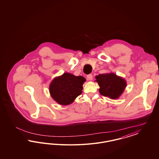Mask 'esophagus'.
<instances>
[{
	"label": "esophagus",
	"mask_w": 159,
	"mask_h": 159,
	"mask_svg": "<svg viewBox=\"0 0 159 159\" xmlns=\"http://www.w3.org/2000/svg\"><path fill=\"white\" fill-rule=\"evenodd\" d=\"M87 79H88V80H92V79H93V76H92V75H88V76H87Z\"/></svg>",
	"instance_id": "esophagus-1"
}]
</instances>
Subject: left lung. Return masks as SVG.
I'll return each instance as SVG.
<instances>
[{"label": "left lung", "mask_w": 159, "mask_h": 159, "mask_svg": "<svg viewBox=\"0 0 159 159\" xmlns=\"http://www.w3.org/2000/svg\"><path fill=\"white\" fill-rule=\"evenodd\" d=\"M95 79L100 94L112 99L119 98L127 86L125 79L114 73L100 74L95 76Z\"/></svg>", "instance_id": "1"}]
</instances>
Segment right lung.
Masks as SVG:
<instances>
[{"label": "right lung", "mask_w": 159, "mask_h": 159, "mask_svg": "<svg viewBox=\"0 0 159 159\" xmlns=\"http://www.w3.org/2000/svg\"><path fill=\"white\" fill-rule=\"evenodd\" d=\"M85 81L83 76L64 73L61 76L55 77L50 83V95L58 104L67 106L73 103L82 93L83 84Z\"/></svg>", "instance_id": "obj_1"}]
</instances>
